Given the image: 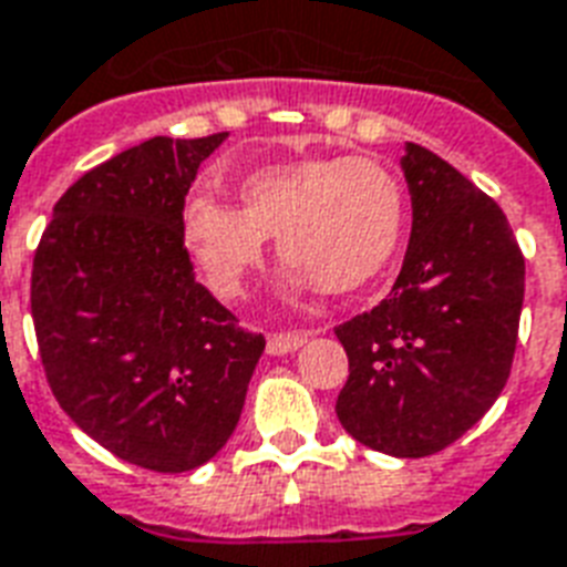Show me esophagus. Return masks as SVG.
<instances>
[{"mask_svg":"<svg viewBox=\"0 0 567 567\" xmlns=\"http://www.w3.org/2000/svg\"><path fill=\"white\" fill-rule=\"evenodd\" d=\"M309 339V332H274L267 339V353L274 357H285V353H293L297 348H302V341Z\"/></svg>","mask_w":567,"mask_h":567,"instance_id":"1","label":"esophagus"}]
</instances>
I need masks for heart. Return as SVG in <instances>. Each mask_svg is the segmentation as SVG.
<instances>
[{
	"label": "heart",
	"instance_id": "b5f03b06",
	"mask_svg": "<svg viewBox=\"0 0 567 567\" xmlns=\"http://www.w3.org/2000/svg\"><path fill=\"white\" fill-rule=\"evenodd\" d=\"M240 205L193 193L181 210V235L210 291L235 300L265 265L276 237L291 265V291L321 285L351 293L374 282L404 235V187L395 172L369 157H306L246 172Z\"/></svg>",
	"mask_w": 567,
	"mask_h": 567
}]
</instances>
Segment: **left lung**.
I'll return each instance as SVG.
<instances>
[{"label":"left lung","mask_w":567,"mask_h":567,"mask_svg":"<svg viewBox=\"0 0 567 567\" xmlns=\"http://www.w3.org/2000/svg\"><path fill=\"white\" fill-rule=\"evenodd\" d=\"M413 228L386 300L336 327L348 383L341 427L392 457L452 446L512 374L524 252L494 198L434 151L404 145Z\"/></svg>","instance_id":"obj_1"}]
</instances>
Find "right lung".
I'll return each mask as SVG.
<instances>
[{
	"label": "right lung",
	"instance_id": "add662e5",
	"mask_svg": "<svg viewBox=\"0 0 567 567\" xmlns=\"http://www.w3.org/2000/svg\"><path fill=\"white\" fill-rule=\"evenodd\" d=\"M228 133L154 136L85 172L53 207L32 265L47 383L112 455L187 473L226 446L265 336L196 282L181 210Z\"/></svg>",
	"mask_w": 567,
	"mask_h": 567
}]
</instances>
